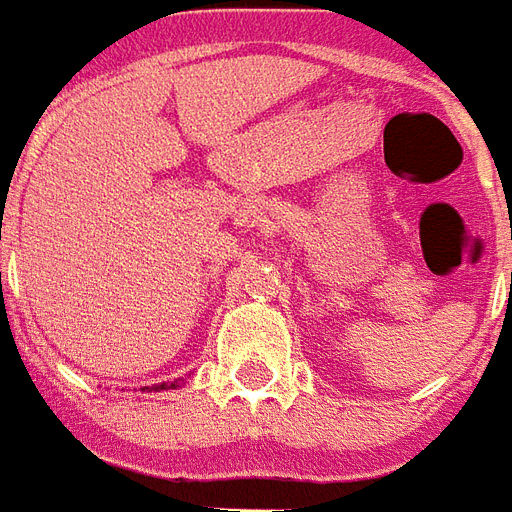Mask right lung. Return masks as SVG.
Wrapping results in <instances>:
<instances>
[{"label": "right lung", "instance_id": "1", "mask_svg": "<svg viewBox=\"0 0 512 512\" xmlns=\"http://www.w3.org/2000/svg\"><path fill=\"white\" fill-rule=\"evenodd\" d=\"M178 386H183V378L169 380V383H156V386H145L142 391H169V388H178Z\"/></svg>", "mask_w": 512, "mask_h": 512}]
</instances>
